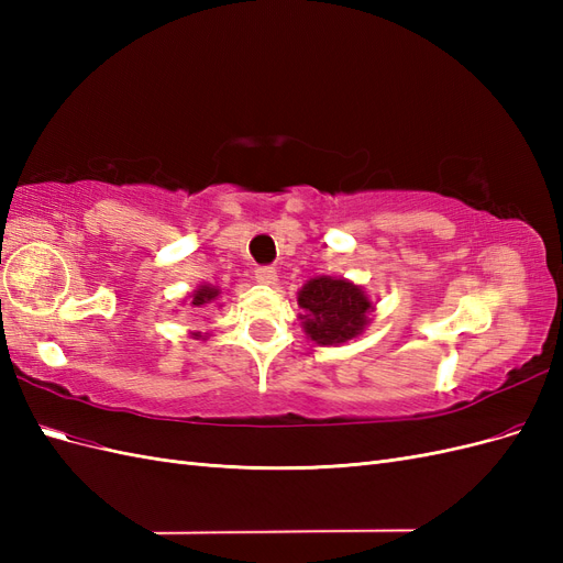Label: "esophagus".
<instances>
[{"label":"esophagus","instance_id":"1","mask_svg":"<svg viewBox=\"0 0 563 563\" xmlns=\"http://www.w3.org/2000/svg\"><path fill=\"white\" fill-rule=\"evenodd\" d=\"M255 279H258L261 284H275L277 282V269L272 265L255 267Z\"/></svg>","mask_w":563,"mask_h":563}]
</instances>
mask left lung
<instances>
[{
  "label": "left lung",
  "mask_w": 563,
  "mask_h": 563,
  "mask_svg": "<svg viewBox=\"0 0 563 563\" xmlns=\"http://www.w3.org/2000/svg\"><path fill=\"white\" fill-rule=\"evenodd\" d=\"M298 305L305 310L300 317L305 333L321 345L345 343L360 335L373 308L360 286L333 277L310 279L298 294Z\"/></svg>",
  "instance_id": "1"
}]
</instances>
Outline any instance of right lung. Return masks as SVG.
<instances>
[{"instance_id": "right-lung-1", "label": "right lung", "mask_w": 563, "mask_h": 563, "mask_svg": "<svg viewBox=\"0 0 563 563\" xmlns=\"http://www.w3.org/2000/svg\"><path fill=\"white\" fill-rule=\"evenodd\" d=\"M216 296H218V288L201 286L199 291H195V296H192V305H195V308H201V305L216 300Z\"/></svg>"}]
</instances>
